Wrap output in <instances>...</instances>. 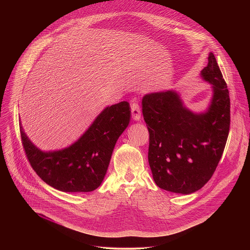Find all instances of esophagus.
Returning a JSON list of instances; mask_svg holds the SVG:
<instances>
[{"mask_svg": "<svg viewBox=\"0 0 250 250\" xmlns=\"http://www.w3.org/2000/svg\"><path fill=\"white\" fill-rule=\"evenodd\" d=\"M131 111H132V117L134 120L139 121L142 117V112H141V108L138 104V102L136 100H133L131 103Z\"/></svg>", "mask_w": 250, "mask_h": 250, "instance_id": "34e87169", "label": "esophagus"}]
</instances>
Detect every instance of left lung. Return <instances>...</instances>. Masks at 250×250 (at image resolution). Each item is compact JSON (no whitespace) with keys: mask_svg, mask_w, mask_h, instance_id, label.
Instances as JSON below:
<instances>
[{"mask_svg":"<svg viewBox=\"0 0 250 250\" xmlns=\"http://www.w3.org/2000/svg\"><path fill=\"white\" fill-rule=\"evenodd\" d=\"M201 77L213 85L214 93L205 112L187 108L174 90L143 96L149 166L156 185L171 192L189 194L200 189L212 178L227 142L229 91L213 53Z\"/></svg>","mask_w":250,"mask_h":250,"instance_id":"left-lung-1","label":"left lung"}]
</instances>
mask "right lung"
<instances>
[{"label":"right lung","instance_id":"right-lung-1","mask_svg":"<svg viewBox=\"0 0 250 250\" xmlns=\"http://www.w3.org/2000/svg\"><path fill=\"white\" fill-rule=\"evenodd\" d=\"M130 109L126 101L106 107L76 143L59 151L39 150L20 123L22 144L32 167L46 184L59 190L96 189L107 173L115 143L129 125Z\"/></svg>","mask_w":250,"mask_h":250}]
</instances>
